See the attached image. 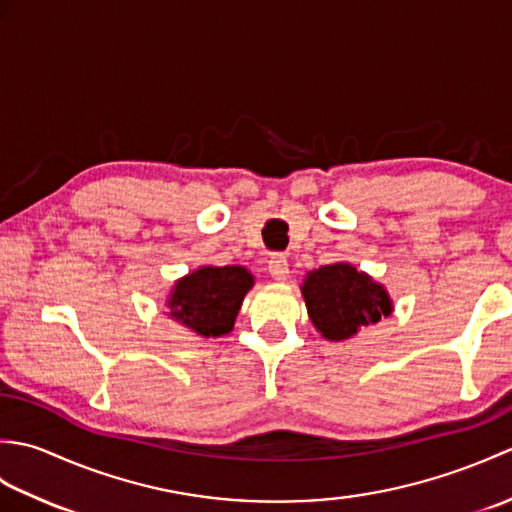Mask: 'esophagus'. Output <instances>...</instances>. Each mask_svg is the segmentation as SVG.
I'll return each instance as SVG.
<instances>
[{"label": "esophagus", "mask_w": 512, "mask_h": 512, "mask_svg": "<svg viewBox=\"0 0 512 512\" xmlns=\"http://www.w3.org/2000/svg\"><path fill=\"white\" fill-rule=\"evenodd\" d=\"M268 273L273 275L277 281H286L288 279V259L284 255H273L268 259Z\"/></svg>", "instance_id": "34e87169"}]
</instances>
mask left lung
I'll list each match as a JSON object with an SVG mask.
<instances>
[{"label": "left lung", "mask_w": 512, "mask_h": 512, "mask_svg": "<svg viewBox=\"0 0 512 512\" xmlns=\"http://www.w3.org/2000/svg\"><path fill=\"white\" fill-rule=\"evenodd\" d=\"M301 292L314 328L330 341L350 339L365 325L391 314V301L383 286L350 264L312 270Z\"/></svg>", "instance_id": "8db88e82"}]
</instances>
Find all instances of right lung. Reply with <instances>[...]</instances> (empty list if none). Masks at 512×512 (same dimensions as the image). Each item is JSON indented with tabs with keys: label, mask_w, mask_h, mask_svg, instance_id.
Instances as JSON below:
<instances>
[{
	"label": "right lung",
	"mask_w": 512,
	"mask_h": 512,
	"mask_svg": "<svg viewBox=\"0 0 512 512\" xmlns=\"http://www.w3.org/2000/svg\"><path fill=\"white\" fill-rule=\"evenodd\" d=\"M253 275L242 266L200 268L180 279L173 290L171 317L202 336H222L233 330Z\"/></svg>",
	"instance_id": "right-lung-1"
}]
</instances>
